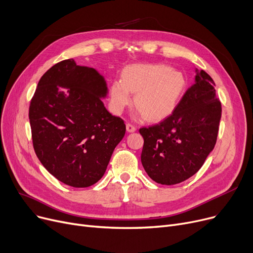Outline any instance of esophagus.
<instances>
[{
    "instance_id": "obj_1",
    "label": "esophagus",
    "mask_w": 253,
    "mask_h": 253,
    "mask_svg": "<svg viewBox=\"0 0 253 253\" xmlns=\"http://www.w3.org/2000/svg\"><path fill=\"white\" fill-rule=\"evenodd\" d=\"M126 129H127L128 132H134V131H136V127L134 125L130 124V123L126 124Z\"/></svg>"
}]
</instances>
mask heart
Returning <instances> with one entry per match:
<instances>
[{
    "label": "heart",
    "instance_id": "b5f03b06",
    "mask_svg": "<svg viewBox=\"0 0 253 253\" xmlns=\"http://www.w3.org/2000/svg\"><path fill=\"white\" fill-rule=\"evenodd\" d=\"M187 87V79L167 64H134L124 71L123 80L111 85V106L115 114H121L136 93L137 115L147 116L150 121H159L176 109Z\"/></svg>",
    "mask_w": 253,
    "mask_h": 253
}]
</instances>
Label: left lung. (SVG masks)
Wrapping results in <instances>:
<instances>
[{
	"mask_svg": "<svg viewBox=\"0 0 253 253\" xmlns=\"http://www.w3.org/2000/svg\"><path fill=\"white\" fill-rule=\"evenodd\" d=\"M195 83L176 109L162 122L142 127L141 163L156 182L171 185L190 178L204 164L216 143L221 103L215 83L204 71L196 70Z\"/></svg>",
	"mask_w": 253,
	"mask_h": 253,
	"instance_id": "8db88e82",
	"label": "left lung"
}]
</instances>
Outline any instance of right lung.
Segmentation results:
<instances>
[{
    "label": "right lung",
    "mask_w": 253,
    "mask_h": 253,
    "mask_svg": "<svg viewBox=\"0 0 253 253\" xmlns=\"http://www.w3.org/2000/svg\"><path fill=\"white\" fill-rule=\"evenodd\" d=\"M106 94L104 78L71 58L42 76L31 100L36 155L49 173L71 187L96 183L125 135L123 120L109 113L101 100Z\"/></svg>",
    "instance_id": "right-lung-1"
}]
</instances>
